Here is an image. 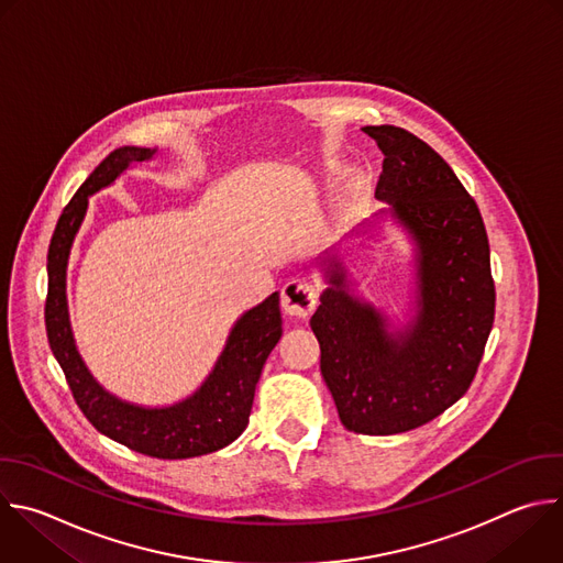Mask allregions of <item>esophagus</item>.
<instances>
[{"mask_svg":"<svg viewBox=\"0 0 563 563\" xmlns=\"http://www.w3.org/2000/svg\"><path fill=\"white\" fill-rule=\"evenodd\" d=\"M316 300H318L316 289L305 278H291L289 283H285L280 291V305L289 316H298V318L309 316L316 307Z\"/></svg>","mask_w":563,"mask_h":563,"instance_id":"34e87169","label":"esophagus"}]
</instances>
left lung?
<instances>
[{"instance_id":"obj_1","label":"left lung","mask_w":563,"mask_h":563,"mask_svg":"<svg viewBox=\"0 0 563 563\" xmlns=\"http://www.w3.org/2000/svg\"><path fill=\"white\" fill-rule=\"evenodd\" d=\"M362 132L385 154L376 199L389 208L380 217L413 243L411 313L396 324L357 296L333 247L316 263L327 289L309 324L340 422L394 435L431 422L468 391L493 329L495 285L482 214L451 165L402 128Z\"/></svg>"}]
</instances>
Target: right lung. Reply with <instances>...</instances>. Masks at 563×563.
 I'll list each match as a JSON object with an SVG mask.
<instances>
[{
    "label": "right lung",
    "instance_id": "right-lung-1",
    "mask_svg": "<svg viewBox=\"0 0 563 563\" xmlns=\"http://www.w3.org/2000/svg\"><path fill=\"white\" fill-rule=\"evenodd\" d=\"M154 154L156 147H117L95 167L62 212L48 247L46 333L79 409L99 433L150 457L185 460L214 453L245 431L263 364L283 335V318L278 291L247 309L234 322L210 376L192 396L174 405L125 402L95 380L70 327L66 296L70 250L86 219L88 197L112 185L130 165L150 161Z\"/></svg>",
    "mask_w": 563,
    "mask_h": 563
}]
</instances>
